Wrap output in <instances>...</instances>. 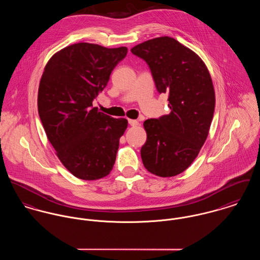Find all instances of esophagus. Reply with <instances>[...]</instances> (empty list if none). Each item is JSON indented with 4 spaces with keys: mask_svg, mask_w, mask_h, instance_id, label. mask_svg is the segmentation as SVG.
Instances as JSON below:
<instances>
[{
    "mask_svg": "<svg viewBox=\"0 0 260 260\" xmlns=\"http://www.w3.org/2000/svg\"><path fill=\"white\" fill-rule=\"evenodd\" d=\"M128 123L130 126H138L139 125V122L137 120H133V119H128Z\"/></svg>",
    "mask_w": 260,
    "mask_h": 260,
    "instance_id": "34e87169",
    "label": "esophagus"
}]
</instances>
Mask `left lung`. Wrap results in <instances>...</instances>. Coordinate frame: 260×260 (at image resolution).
Instances as JSON below:
<instances>
[{"mask_svg": "<svg viewBox=\"0 0 260 260\" xmlns=\"http://www.w3.org/2000/svg\"><path fill=\"white\" fill-rule=\"evenodd\" d=\"M131 52L146 61L171 109L144 122L143 164L159 177L177 176L193 162L209 134L215 104L210 72L198 54L170 37L144 42Z\"/></svg>", "mask_w": 260, "mask_h": 260, "instance_id": "1", "label": "left lung"}]
</instances>
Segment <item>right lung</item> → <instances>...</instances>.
Masks as SVG:
<instances>
[{"instance_id": "add662e5", "label": "right lung", "mask_w": 260, "mask_h": 260, "mask_svg": "<svg viewBox=\"0 0 260 260\" xmlns=\"http://www.w3.org/2000/svg\"><path fill=\"white\" fill-rule=\"evenodd\" d=\"M127 51L79 43L56 52L45 68L39 115L58 159L78 179H101L113 169L128 122L99 112L92 102Z\"/></svg>"}]
</instances>
